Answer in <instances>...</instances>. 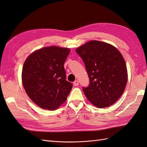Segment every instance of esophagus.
<instances>
[{
  "label": "esophagus",
  "mask_w": 147,
  "mask_h": 147,
  "mask_svg": "<svg viewBox=\"0 0 147 147\" xmlns=\"http://www.w3.org/2000/svg\"><path fill=\"white\" fill-rule=\"evenodd\" d=\"M74 85L75 86H78L79 85V82L78 80H75L74 82Z\"/></svg>",
  "instance_id": "34e87169"
}]
</instances>
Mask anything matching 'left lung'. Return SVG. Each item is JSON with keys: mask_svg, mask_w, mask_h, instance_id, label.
I'll use <instances>...</instances> for the list:
<instances>
[{"mask_svg": "<svg viewBox=\"0 0 147 147\" xmlns=\"http://www.w3.org/2000/svg\"><path fill=\"white\" fill-rule=\"evenodd\" d=\"M88 74L90 83L82 89L87 99L99 108L113 105L124 92L127 70L121 53L113 46L91 41L76 49Z\"/></svg>", "mask_w": 147, "mask_h": 147, "instance_id": "8db88e82", "label": "left lung"}]
</instances>
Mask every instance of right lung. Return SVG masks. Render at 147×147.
I'll list each match as a JSON object with an SVG mask.
<instances>
[{
    "mask_svg": "<svg viewBox=\"0 0 147 147\" xmlns=\"http://www.w3.org/2000/svg\"><path fill=\"white\" fill-rule=\"evenodd\" d=\"M70 49L46 47L31 54L23 66L22 83L28 96L40 108L55 110L64 103L73 85L67 81L64 62Z\"/></svg>",
    "mask_w": 147,
    "mask_h": 147,
    "instance_id": "1",
    "label": "right lung"
}]
</instances>
